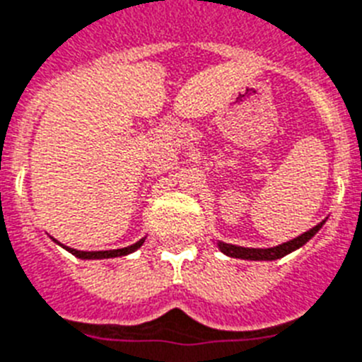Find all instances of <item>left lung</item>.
Instances as JSON below:
<instances>
[{"instance_id":"left-lung-1","label":"left lung","mask_w":362,"mask_h":362,"mask_svg":"<svg viewBox=\"0 0 362 362\" xmlns=\"http://www.w3.org/2000/svg\"><path fill=\"white\" fill-rule=\"evenodd\" d=\"M322 224H325V220L320 222V224H317L315 228H312L310 231H306V233L298 235L297 238H293V240H288L284 242V244H279V246H273V247H242V246H235V244H226V242L218 240L216 242V246H218V250L224 253V255L228 257H233V259H244V260H276V259H282V257H286L288 253H291V251L298 250L300 246H304L310 238L313 237V235L319 231L320 228H322Z\"/></svg>"}]
</instances>
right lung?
<instances>
[{
  "label": "right lung",
  "instance_id": "1",
  "mask_svg": "<svg viewBox=\"0 0 362 362\" xmlns=\"http://www.w3.org/2000/svg\"><path fill=\"white\" fill-rule=\"evenodd\" d=\"M144 242H146V238H140V240H138L136 244H133V246L120 247V250H107V251H80V250H74V247H67V246L64 247L69 251V253L78 257V259H115V257H124V255H129V253H133V251H136L138 247L142 246Z\"/></svg>",
  "mask_w": 362,
  "mask_h": 362
}]
</instances>
